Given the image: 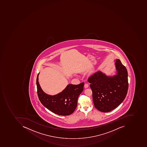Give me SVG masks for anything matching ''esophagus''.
<instances>
[{
  "instance_id": "1",
  "label": "esophagus",
  "mask_w": 147,
  "mask_h": 147,
  "mask_svg": "<svg viewBox=\"0 0 147 147\" xmlns=\"http://www.w3.org/2000/svg\"><path fill=\"white\" fill-rule=\"evenodd\" d=\"M89 85L88 84H84V87L85 88H88V87Z\"/></svg>"
}]
</instances>
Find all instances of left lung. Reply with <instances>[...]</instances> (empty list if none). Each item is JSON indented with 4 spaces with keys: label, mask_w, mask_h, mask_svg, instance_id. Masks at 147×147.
<instances>
[{
    "label": "left lung",
    "mask_w": 147,
    "mask_h": 147,
    "mask_svg": "<svg viewBox=\"0 0 147 147\" xmlns=\"http://www.w3.org/2000/svg\"><path fill=\"white\" fill-rule=\"evenodd\" d=\"M116 74L107 76L100 71L89 78L95 107L102 112H109L124 101L127 92L128 72L119 59L115 60Z\"/></svg>",
    "instance_id": "obj_1"
}]
</instances>
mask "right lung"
I'll return each instance as SVG.
<instances>
[{"instance_id":"right-lung-1","label":"right lung","mask_w":147,"mask_h":147,"mask_svg":"<svg viewBox=\"0 0 147 147\" xmlns=\"http://www.w3.org/2000/svg\"><path fill=\"white\" fill-rule=\"evenodd\" d=\"M36 84L38 97L42 105L55 114L67 116L73 113L77 106L78 97L84 90V83L67 85L62 92L54 95L47 94L42 90L38 82Z\"/></svg>"}]
</instances>
